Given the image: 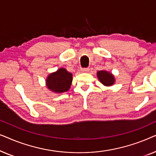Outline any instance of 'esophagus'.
<instances>
[{
    "instance_id": "1",
    "label": "esophagus",
    "mask_w": 156,
    "mask_h": 156,
    "mask_svg": "<svg viewBox=\"0 0 156 156\" xmlns=\"http://www.w3.org/2000/svg\"><path fill=\"white\" fill-rule=\"evenodd\" d=\"M81 70H82V72H88L89 71L88 68H83V69H82Z\"/></svg>"
}]
</instances>
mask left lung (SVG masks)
I'll return each instance as SVG.
<instances>
[{
    "mask_svg": "<svg viewBox=\"0 0 156 156\" xmlns=\"http://www.w3.org/2000/svg\"><path fill=\"white\" fill-rule=\"evenodd\" d=\"M97 75L99 82L106 87L112 86V85L114 84L115 82H116L114 74L112 72L106 71V70L98 71Z\"/></svg>",
    "mask_w": 156,
    "mask_h": 156,
    "instance_id": "left-lung-1",
    "label": "left lung"
}]
</instances>
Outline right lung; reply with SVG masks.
Wrapping results in <instances>:
<instances>
[{
	"label": "right lung",
	"mask_w": 156,
	"mask_h": 156,
	"mask_svg": "<svg viewBox=\"0 0 156 156\" xmlns=\"http://www.w3.org/2000/svg\"><path fill=\"white\" fill-rule=\"evenodd\" d=\"M72 82V74L65 68L61 67L47 76L46 86L48 89L56 94L64 93L69 90Z\"/></svg>",
	"instance_id": "1"
}]
</instances>
